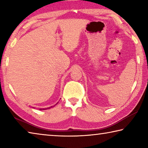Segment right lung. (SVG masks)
I'll return each instance as SVG.
<instances>
[{"label":"right lung","instance_id":"obj_1","mask_svg":"<svg viewBox=\"0 0 148 148\" xmlns=\"http://www.w3.org/2000/svg\"><path fill=\"white\" fill-rule=\"evenodd\" d=\"M52 108V106H51V107H49V108H40V110H44L49 109V108Z\"/></svg>","mask_w":148,"mask_h":148}]
</instances>
